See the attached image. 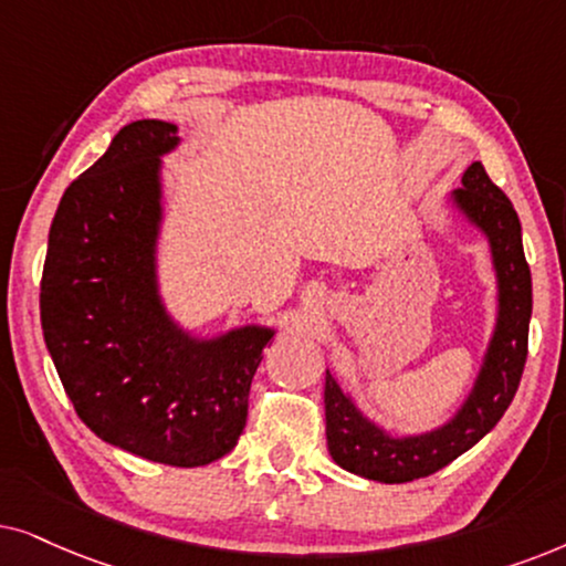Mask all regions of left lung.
Instances as JSON below:
<instances>
[{
  "label": "left lung",
  "instance_id": "obj_1",
  "mask_svg": "<svg viewBox=\"0 0 566 566\" xmlns=\"http://www.w3.org/2000/svg\"><path fill=\"white\" fill-rule=\"evenodd\" d=\"M463 188L448 205L486 238L496 276V321L469 396L446 424L419 434H390L359 411L354 398L326 370V440L328 453L344 471L382 484H403L446 469L492 432L515 398L528 357L533 311L531 269L523 253V230L512 201L486 176L484 165L471 163Z\"/></svg>",
  "mask_w": 566,
  "mask_h": 566
}]
</instances>
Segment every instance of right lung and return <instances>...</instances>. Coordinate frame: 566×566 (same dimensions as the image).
I'll use <instances>...</instances> for the list:
<instances>
[{"mask_svg": "<svg viewBox=\"0 0 566 566\" xmlns=\"http://www.w3.org/2000/svg\"><path fill=\"white\" fill-rule=\"evenodd\" d=\"M168 120H134L66 188L51 222L41 326L77 417L126 453L193 469L228 455L269 326L196 336L168 313L157 279Z\"/></svg>", "mask_w": 566, "mask_h": 566, "instance_id": "obj_1", "label": "right lung"}]
</instances>
